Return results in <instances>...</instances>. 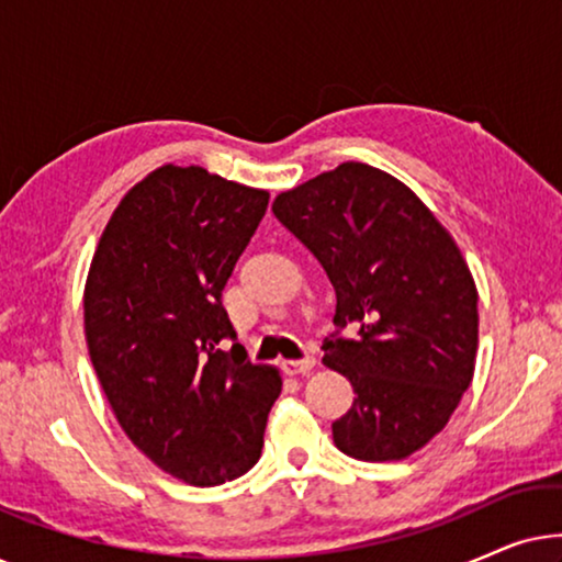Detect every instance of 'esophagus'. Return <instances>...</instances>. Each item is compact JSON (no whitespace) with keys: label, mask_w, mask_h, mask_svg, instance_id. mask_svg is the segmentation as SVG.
Instances as JSON below:
<instances>
[{"label":"esophagus","mask_w":562,"mask_h":562,"mask_svg":"<svg viewBox=\"0 0 562 562\" xmlns=\"http://www.w3.org/2000/svg\"><path fill=\"white\" fill-rule=\"evenodd\" d=\"M317 360L314 358H304V360H283L281 363V371L286 375H306L314 368Z\"/></svg>","instance_id":"obj_1"}]
</instances>
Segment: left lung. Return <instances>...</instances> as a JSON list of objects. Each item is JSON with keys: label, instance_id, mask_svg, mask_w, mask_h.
Masks as SVG:
<instances>
[{"label": "left lung", "instance_id": "8db88e82", "mask_svg": "<svg viewBox=\"0 0 562 562\" xmlns=\"http://www.w3.org/2000/svg\"><path fill=\"white\" fill-rule=\"evenodd\" d=\"M273 214L325 268L335 325L358 327L322 345L356 391L335 445L368 463L409 458L473 381L479 291L463 252L406 183L356 160L281 191Z\"/></svg>", "mask_w": 562, "mask_h": 562}]
</instances>
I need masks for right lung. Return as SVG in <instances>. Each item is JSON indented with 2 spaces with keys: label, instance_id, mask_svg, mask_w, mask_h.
Returning a JSON list of instances; mask_svg holds the SVG:
<instances>
[{
  "label": "right lung",
  "instance_id": "add662e5",
  "mask_svg": "<svg viewBox=\"0 0 562 562\" xmlns=\"http://www.w3.org/2000/svg\"><path fill=\"white\" fill-rule=\"evenodd\" d=\"M268 191L166 164L112 212L83 286V333L106 402L160 471L189 486L248 473L281 394L273 366L245 360L222 289Z\"/></svg>",
  "mask_w": 562,
  "mask_h": 562
}]
</instances>
